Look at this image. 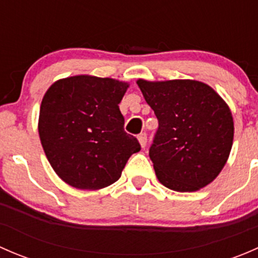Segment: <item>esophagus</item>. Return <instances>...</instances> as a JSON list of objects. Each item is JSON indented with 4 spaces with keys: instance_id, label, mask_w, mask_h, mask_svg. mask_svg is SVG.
Returning <instances> with one entry per match:
<instances>
[{
    "instance_id": "obj_1",
    "label": "esophagus",
    "mask_w": 258,
    "mask_h": 258,
    "mask_svg": "<svg viewBox=\"0 0 258 258\" xmlns=\"http://www.w3.org/2000/svg\"><path fill=\"white\" fill-rule=\"evenodd\" d=\"M137 139H139V142H140V145H141V147L145 148L146 144H147V135L141 134V135H139V137H137Z\"/></svg>"
}]
</instances>
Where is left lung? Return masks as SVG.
<instances>
[{
  "mask_svg": "<svg viewBox=\"0 0 258 258\" xmlns=\"http://www.w3.org/2000/svg\"><path fill=\"white\" fill-rule=\"evenodd\" d=\"M137 85L158 119L150 148L158 181L177 192L206 187L232 148L235 127L227 103L201 81L139 79Z\"/></svg>",
  "mask_w": 258,
  "mask_h": 258,
  "instance_id": "obj_1",
  "label": "left lung"
}]
</instances>
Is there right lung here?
<instances>
[{
	"instance_id": "obj_1",
	"label": "right lung",
	"mask_w": 258,
	"mask_h": 258,
	"mask_svg": "<svg viewBox=\"0 0 258 258\" xmlns=\"http://www.w3.org/2000/svg\"><path fill=\"white\" fill-rule=\"evenodd\" d=\"M128 82L77 75L56 81L42 98L38 135L56 175L79 189H101L121 177L141 150L123 130L118 103Z\"/></svg>"
}]
</instances>
